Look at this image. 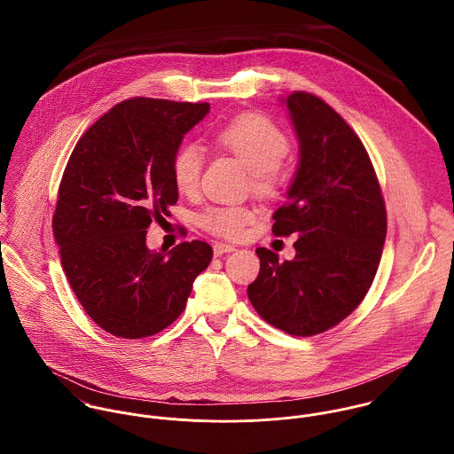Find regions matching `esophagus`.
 <instances>
[{"label": "esophagus", "mask_w": 454, "mask_h": 454, "mask_svg": "<svg viewBox=\"0 0 454 454\" xmlns=\"http://www.w3.org/2000/svg\"><path fill=\"white\" fill-rule=\"evenodd\" d=\"M236 247L232 245H227V243H215L213 245V254L218 257V255H223V254H229V252H234Z\"/></svg>", "instance_id": "obj_1"}]
</instances>
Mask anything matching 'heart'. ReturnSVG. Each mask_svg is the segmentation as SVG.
Listing matches in <instances>:
<instances>
[{"label":"heart","mask_w":454,"mask_h":454,"mask_svg":"<svg viewBox=\"0 0 454 454\" xmlns=\"http://www.w3.org/2000/svg\"><path fill=\"white\" fill-rule=\"evenodd\" d=\"M220 146L234 153L250 171L254 187L262 194H272L281 182V159L288 152V136L278 124L260 114H243L215 132ZM202 152L195 145H184L171 160L176 189L184 194L194 192L202 173ZM254 211L247 206L231 204L206 209L200 225L222 238L236 239L252 222Z\"/></svg>","instance_id":"b5f03b06"}]
</instances>
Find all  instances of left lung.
<instances>
[{
	"instance_id": "8db88e82",
	"label": "left lung",
	"mask_w": 454,
	"mask_h": 454,
	"mask_svg": "<svg viewBox=\"0 0 454 454\" xmlns=\"http://www.w3.org/2000/svg\"><path fill=\"white\" fill-rule=\"evenodd\" d=\"M299 141L286 200L272 215L276 236L295 234V257L257 248L248 299L267 324L308 337L342 322L365 297L387 238V209L360 137L320 98L279 99Z\"/></svg>"
}]
</instances>
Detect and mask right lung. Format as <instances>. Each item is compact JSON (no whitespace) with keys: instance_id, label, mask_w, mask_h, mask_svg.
<instances>
[{"instance_id":"1","label":"right lung","mask_w":454,"mask_h":454,"mask_svg":"<svg viewBox=\"0 0 454 454\" xmlns=\"http://www.w3.org/2000/svg\"><path fill=\"white\" fill-rule=\"evenodd\" d=\"M207 103L134 98L115 105L76 143L52 220L67 281L103 330L141 339L173 324L209 265L204 241L162 255L146 247L152 220L169 216L178 189L171 160Z\"/></svg>"}]
</instances>
